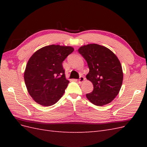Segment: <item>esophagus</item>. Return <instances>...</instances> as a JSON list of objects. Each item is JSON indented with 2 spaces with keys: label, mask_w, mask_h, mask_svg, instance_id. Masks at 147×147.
<instances>
[{
  "label": "esophagus",
  "mask_w": 147,
  "mask_h": 147,
  "mask_svg": "<svg viewBox=\"0 0 147 147\" xmlns=\"http://www.w3.org/2000/svg\"><path fill=\"white\" fill-rule=\"evenodd\" d=\"M84 80H85L84 77H83V76H81L80 77V78L78 79V82L79 83H82V82H83V81Z\"/></svg>",
  "instance_id": "34e87169"
}]
</instances>
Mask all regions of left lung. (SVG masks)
<instances>
[{"label":"left lung","mask_w":147,"mask_h":147,"mask_svg":"<svg viewBox=\"0 0 147 147\" xmlns=\"http://www.w3.org/2000/svg\"><path fill=\"white\" fill-rule=\"evenodd\" d=\"M78 53L88 63L86 78L93 84V91L86 94L92 104L102 106L112 102L121 89L123 74L121 63L109 49L97 44L81 47Z\"/></svg>","instance_id":"8db88e82"}]
</instances>
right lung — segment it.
I'll list each match as a JSON object with an SVG mask.
<instances>
[{"instance_id": "add662e5", "label": "right lung", "mask_w": 147, "mask_h": 147, "mask_svg": "<svg viewBox=\"0 0 147 147\" xmlns=\"http://www.w3.org/2000/svg\"><path fill=\"white\" fill-rule=\"evenodd\" d=\"M74 50L71 47L51 45L34 53L26 65L24 82L30 96L43 106L56 104L69 82L65 78L63 62Z\"/></svg>"}]
</instances>
